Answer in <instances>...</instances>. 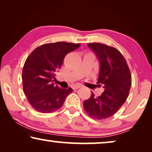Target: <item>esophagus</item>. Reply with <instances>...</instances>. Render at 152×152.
Segmentation results:
<instances>
[{"instance_id":"1","label":"esophagus","mask_w":152,"mask_h":152,"mask_svg":"<svg viewBox=\"0 0 152 152\" xmlns=\"http://www.w3.org/2000/svg\"><path fill=\"white\" fill-rule=\"evenodd\" d=\"M81 87H82V85L81 84H77V85H75V86L72 87V88L74 89V90H76V89H78L81 88Z\"/></svg>"}]
</instances>
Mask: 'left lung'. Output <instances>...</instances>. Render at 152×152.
I'll return each instance as SVG.
<instances>
[{
	"label": "left lung",
	"mask_w": 152,
	"mask_h": 152,
	"mask_svg": "<svg viewBox=\"0 0 152 152\" xmlns=\"http://www.w3.org/2000/svg\"><path fill=\"white\" fill-rule=\"evenodd\" d=\"M100 64L97 84H104L100 96L91 93L84 102V108L91 118L104 120L114 115L127 99L132 75L125 59L115 48L99 43H88Z\"/></svg>",
	"instance_id": "left-lung-1"
}]
</instances>
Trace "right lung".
Returning a JSON list of instances; mask_svg holds the SVG:
<instances>
[{
  "label": "right lung",
  "instance_id": "1",
  "mask_svg": "<svg viewBox=\"0 0 152 152\" xmlns=\"http://www.w3.org/2000/svg\"><path fill=\"white\" fill-rule=\"evenodd\" d=\"M80 46V43L64 41L45 43L37 47L27 58L22 72L23 86L33 109L49 113L62 107L72 89L55 86L53 80L66 55Z\"/></svg>",
  "mask_w": 152,
  "mask_h": 152
}]
</instances>
